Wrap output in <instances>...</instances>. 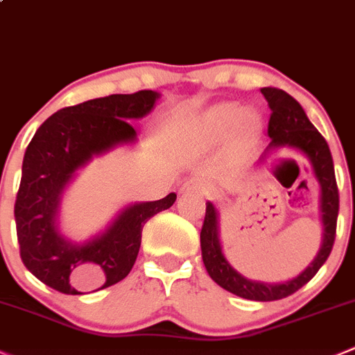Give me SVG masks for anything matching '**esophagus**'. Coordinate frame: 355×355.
Segmentation results:
<instances>
[{"label": "esophagus", "instance_id": "1", "mask_svg": "<svg viewBox=\"0 0 355 355\" xmlns=\"http://www.w3.org/2000/svg\"><path fill=\"white\" fill-rule=\"evenodd\" d=\"M201 191H205V187H202V184L198 180V178H191V180H187L184 185H182V192H201Z\"/></svg>", "mask_w": 355, "mask_h": 355}]
</instances>
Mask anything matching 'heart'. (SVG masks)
Listing matches in <instances>:
<instances>
[{
	"instance_id": "1",
	"label": "heart",
	"mask_w": 355,
	"mask_h": 355,
	"mask_svg": "<svg viewBox=\"0 0 355 355\" xmlns=\"http://www.w3.org/2000/svg\"><path fill=\"white\" fill-rule=\"evenodd\" d=\"M241 121L244 132L257 133L260 130V116L253 111L243 112L237 104H220L209 109L194 123L192 137L196 142H213L218 140Z\"/></svg>"
}]
</instances>
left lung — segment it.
I'll list each match as a JSON object with an SVG mask.
<instances>
[{"mask_svg":"<svg viewBox=\"0 0 355 355\" xmlns=\"http://www.w3.org/2000/svg\"><path fill=\"white\" fill-rule=\"evenodd\" d=\"M261 95L269 102L270 119L269 133L270 144L258 159L263 164L272 154L281 150L302 154L311 164L312 175L319 185V213L322 223V239L314 260L302 270L298 276L281 283H265V281L248 279L246 276L234 269L227 260L220 239V215L211 201L206 202V216L201 229V254L206 272L223 290L237 295L241 298L254 302H272L286 298L300 290L318 274L322 263L328 260L333 250L336 234V216H338V187H336L335 166L329 153L328 142L315 130L311 119L305 114L304 107L286 92L277 90L272 86L261 88Z\"/></svg>","mask_w":355,"mask_h":355,"instance_id":"obj_1","label":"left lung"}]
</instances>
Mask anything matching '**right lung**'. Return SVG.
<instances>
[{
  "mask_svg": "<svg viewBox=\"0 0 355 355\" xmlns=\"http://www.w3.org/2000/svg\"><path fill=\"white\" fill-rule=\"evenodd\" d=\"M159 97L142 90L94 98L60 109L34 133L24 154L15 223L24 265L46 286L83 295L125 279L139 254L146 222L173 206V192L159 201L130 202L105 229L85 241L60 227L62 198L78 171L94 157L137 146V132L128 121L146 118Z\"/></svg>",
  "mask_w": 355,
  "mask_h": 355,
  "instance_id": "right-lung-1",
  "label": "right lung"
}]
</instances>
